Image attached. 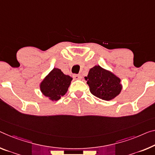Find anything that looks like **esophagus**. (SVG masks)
Instances as JSON below:
<instances>
[{"label":"esophagus","mask_w":155,"mask_h":155,"mask_svg":"<svg viewBox=\"0 0 155 155\" xmlns=\"http://www.w3.org/2000/svg\"><path fill=\"white\" fill-rule=\"evenodd\" d=\"M73 77L74 78L75 80H80V79H81V78H82V77H81L80 75H78V74H74L73 75Z\"/></svg>","instance_id":"esophagus-1"}]
</instances>
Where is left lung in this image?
Wrapping results in <instances>:
<instances>
[{
  "label": "left lung",
  "instance_id": "left-lung-1",
  "mask_svg": "<svg viewBox=\"0 0 155 155\" xmlns=\"http://www.w3.org/2000/svg\"><path fill=\"white\" fill-rule=\"evenodd\" d=\"M84 78L89 87L90 92L104 101L114 99L122 90L120 78L99 65L91 68L87 77Z\"/></svg>",
  "mask_w": 155,
  "mask_h": 155
}]
</instances>
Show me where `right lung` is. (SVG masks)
<instances>
[{"label":"right lung","instance_id":"obj_1","mask_svg":"<svg viewBox=\"0 0 155 155\" xmlns=\"http://www.w3.org/2000/svg\"><path fill=\"white\" fill-rule=\"evenodd\" d=\"M73 78L54 68L40 84V90L46 97L53 101H58L68 91Z\"/></svg>","mask_w":155,"mask_h":155}]
</instances>
